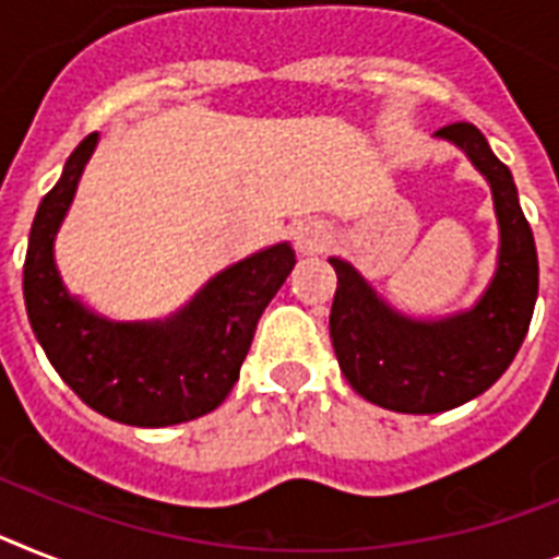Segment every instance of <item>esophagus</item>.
<instances>
[{"instance_id":"1","label":"esophagus","mask_w":559,"mask_h":559,"mask_svg":"<svg viewBox=\"0 0 559 559\" xmlns=\"http://www.w3.org/2000/svg\"><path fill=\"white\" fill-rule=\"evenodd\" d=\"M329 225L322 219H302V223L294 225V246L302 253H317L329 246Z\"/></svg>"}]
</instances>
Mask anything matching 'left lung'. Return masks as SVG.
Here are the masks:
<instances>
[{
	"instance_id": "8db88e82",
	"label": "left lung",
	"mask_w": 559,
	"mask_h": 559,
	"mask_svg": "<svg viewBox=\"0 0 559 559\" xmlns=\"http://www.w3.org/2000/svg\"><path fill=\"white\" fill-rule=\"evenodd\" d=\"M437 136L463 147L495 193L500 262L477 306L440 322L412 320L377 299L348 262L331 260L329 329L345 380L368 403L403 414L449 412L491 389L518 357L539 285L537 248L511 170L472 122L445 124Z\"/></svg>"
}]
</instances>
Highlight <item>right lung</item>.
Listing matches in <instances>:
<instances>
[{
  "label": "right lung",
  "mask_w": 559,
  "mask_h": 559,
  "mask_svg": "<svg viewBox=\"0 0 559 559\" xmlns=\"http://www.w3.org/2000/svg\"><path fill=\"white\" fill-rule=\"evenodd\" d=\"M94 147L96 133H87L36 211L22 276L27 320L50 366L94 412L140 428L188 423L230 394L257 322L297 257L288 242L253 253L165 322H108L85 311L59 280L53 237Z\"/></svg>",
  "instance_id": "right-lung-1"
}]
</instances>
